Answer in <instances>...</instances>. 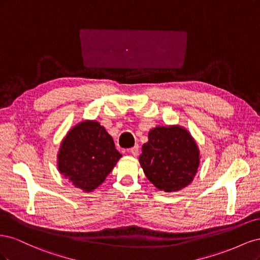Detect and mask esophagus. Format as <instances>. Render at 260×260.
Wrapping results in <instances>:
<instances>
[{
    "instance_id": "obj_1",
    "label": "esophagus",
    "mask_w": 260,
    "mask_h": 260,
    "mask_svg": "<svg viewBox=\"0 0 260 260\" xmlns=\"http://www.w3.org/2000/svg\"><path fill=\"white\" fill-rule=\"evenodd\" d=\"M129 152H130L133 156H138V155H139V152H140L139 145H135L133 147H131V148L129 149Z\"/></svg>"
}]
</instances>
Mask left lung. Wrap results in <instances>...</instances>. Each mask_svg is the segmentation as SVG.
Here are the masks:
<instances>
[{
    "label": "left lung",
    "mask_w": 260,
    "mask_h": 260,
    "mask_svg": "<svg viewBox=\"0 0 260 260\" xmlns=\"http://www.w3.org/2000/svg\"><path fill=\"white\" fill-rule=\"evenodd\" d=\"M141 167L159 190L176 192L191 183L200 165L198 145L185 129L157 127L142 147Z\"/></svg>",
    "instance_id": "left-lung-1"
}]
</instances>
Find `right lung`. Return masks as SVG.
Returning <instances> with one entry per match:
<instances>
[{"label": "right lung", "instance_id": "1", "mask_svg": "<svg viewBox=\"0 0 260 260\" xmlns=\"http://www.w3.org/2000/svg\"><path fill=\"white\" fill-rule=\"evenodd\" d=\"M120 157L104 127L96 121H83L62 140L57 162L61 175L91 192L104 182Z\"/></svg>", "mask_w": 260, "mask_h": 260}]
</instances>
